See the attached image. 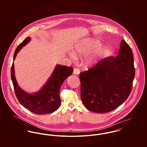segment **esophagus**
<instances>
[{
    "label": "esophagus",
    "mask_w": 147,
    "mask_h": 147,
    "mask_svg": "<svg viewBox=\"0 0 147 147\" xmlns=\"http://www.w3.org/2000/svg\"><path fill=\"white\" fill-rule=\"evenodd\" d=\"M80 72V71L79 69H78V68H75L74 69V74H75V75H79Z\"/></svg>",
    "instance_id": "obj_1"
}]
</instances>
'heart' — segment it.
Instances as JSON below:
<instances>
[{
  "instance_id": "b5f03b06",
  "label": "heart",
  "mask_w": 147,
  "mask_h": 147,
  "mask_svg": "<svg viewBox=\"0 0 147 147\" xmlns=\"http://www.w3.org/2000/svg\"><path fill=\"white\" fill-rule=\"evenodd\" d=\"M100 45V44L98 42L90 39H86L75 46L74 53L76 55L80 57H85L88 55L85 59V64L86 66H91L98 62L103 54L104 50L102 49L94 50ZM69 57L73 59H76L75 55L72 53L69 54Z\"/></svg>"
}]
</instances>
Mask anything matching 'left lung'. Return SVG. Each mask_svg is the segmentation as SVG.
Masks as SVG:
<instances>
[{"label":"left lung","instance_id":"left-lung-1","mask_svg":"<svg viewBox=\"0 0 147 147\" xmlns=\"http://www.w3.org/2000/svg\"><path fill=\"white\" fill-rule=\"evenodd\" d=\"M118 55L101 60L80 73L81 98L89 110L110 112L125 102L135 78L134 57L129 46L122 40Z\"/></svg>","mask_w":147,"mask_h":147}]
</instances>
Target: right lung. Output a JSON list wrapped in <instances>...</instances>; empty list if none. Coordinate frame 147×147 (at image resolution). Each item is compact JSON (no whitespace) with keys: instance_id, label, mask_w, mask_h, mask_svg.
I'll use <instances>...</instances> for the list:
<instances>
[{"instance_id":"obj_1","label":"right lung","mask_w":147,"mask_h":147,"mask_svg":"<svg viewBox=\"0 0 147 147\" xmlns=\"http://www.w3.org/2000/svg\"><path fill=\"white\" fill-rule=\"evenodd\" d=\"M30 41V37H28L17 47L13 60L21 48ZM73 71L72 67L57 65L46 84L38 92L33 94L26 93L19 86L15 76L13 63L11 69V76L16 96L21 105L34 114H45L53 113L59 107L61 102L59 96L61 86Z\"/></svg>"}]
</instances>
